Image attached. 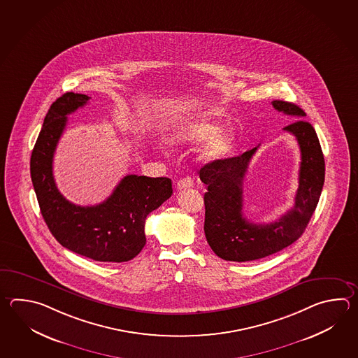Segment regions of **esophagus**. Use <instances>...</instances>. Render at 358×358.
<instances>
[{
	"instance_id": "obj_1",
	"label": "esophagus",
	"mask_w": 358,
	"mask_h": 358,
	"mask_svg": "<svg viewBox=\"0 0 358 358\" xmlns=\"http://www.w3.org/2000/svg\"><path fill=\"white\" fill-rule=\"evenodd\" d=\"M192 186H194V180H192L191 177H183V178H181V180L177 182V187H178L180 190L190 189Z\"/></svg>"
}]
</instances>
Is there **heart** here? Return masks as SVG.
I'll list each match as a JSON object with an SVG mask.
<instances>
[{
	"label": "heart",
	"instance_id": "heart-1",
	"mask_svg": "<svg viewBox=\"0 0 358 358\" xmlns=\"http://www.w3.org/2000/svg\"><path fill=\"white\" fill-rule=\"evenodd\" d=\"M205 141L199 152L204 162L220 161L226 158L236 144L234 132L227 127L219 129V122L206 112H197L194 116L177 121L169 127L167 140L172 144H197Z\"/></svg>",
	"mask_w": 358,
	"mask_h": 358
}]
</instances>
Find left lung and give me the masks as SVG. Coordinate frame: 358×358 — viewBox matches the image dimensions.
Returning <instances> with one entry per match:
<instances>
[{
	"instance_id": "left-lung-1",
	"label": "left lung",
	"mask_w": 358,
	"mask_h": 358,
	"mask_svg": "<svg viewBox=\"0 0 358 358\" xmlns=\"http://www.w3.org/2000/svg\"><path fill=\"white\" fill-rule=\"evenodd\" d=\"M278 112L297 118L285 126L297 139L301 150L299 189L294 205L280 218L257 224L243 217V178L256 149L238 157L210 162L200 169L206 185L204 232L215 255L228 262H251L275 254L292 245L305 232L320 199L325 178V162L314 127L303 110L294 103L273 101Z\"/></svg>"
}]
</instances>
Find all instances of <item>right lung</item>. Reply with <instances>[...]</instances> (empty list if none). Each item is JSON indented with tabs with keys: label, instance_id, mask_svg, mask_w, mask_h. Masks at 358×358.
<instances>
[{
	"label": "right lung",
	"instance_id": "right-lung-1",
	"mask_svg": "<svg viewBox=\"0 0 358 358\" xmlns=\"http://www.w3.org/2000/svg\"><path fill=\"white\" fill-rule=\"evenodd\" d=\"M90 96L65 93L52 103L30 158V176L45 224L64 248L103 263H124L145 246V219L172 195L167 177L127 175L108 199L93 206L70 203L61 195L52 171L53 154L67 115Z\"/></svg>",
	"mask_w": 358,
	"mask_h": 358
}]
</instances>
